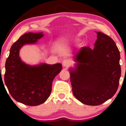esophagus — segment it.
I'll list each match as a JSON object with an SVG mask.
<instances>
[{"mask_svg":"<svg viewBox=\"0 0 126 126\" xmlns=\"http://www.w3.org/2000/svg\"><path fill=\"white\" fill-rule=\"evenodd\" d=\"M62 64H63V66L64 67H68L71 64V62L68 59H65L62 62Z\"/></svg>","mask_w":126,"mask_h":126,"instance_id":"esophagus-1","label":"esophagus"}]
</instances>
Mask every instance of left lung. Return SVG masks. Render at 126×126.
<instances>
[{
	"instance_id": "obj_1",
	"label": "left lung",
	"mask_w": 126,
	"mask_h": 126,
	"mask_svg": "<svg viewBox=\"0 0 126 126\" xmlns=\"http://www.w3.org/2000/svg\"><path fill=\"white\" fill-rule=\"evenodd\" d=\"M94 49L82 47L75 56L76 67L69 70L72 91L81 102L99 105L117 91L121 76L120 52L113 40L97 32Z\"/></svg>"
}]
</instances>
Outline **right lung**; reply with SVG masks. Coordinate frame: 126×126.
Here are the masks:
<instances>
[{"instance_id":"obj_1","label":"right lung","mask_w":126,"mask_h":126,"mask_svg":"<svg viewBox=\"0 0 126 126\" xmlns=\"http://www.w3.org/2000/svg\"><path fill=\"white\" fill-rule=\"evenodd\" d=\"M43 36L42 32H28L21 36L13 44L6 62L4 82L9 92L16 101L28 106H37L47 101L54 78L62 69L60 63L30 66L19 57L24 45L35 44Z\"/></svg>"}]
</instances>
